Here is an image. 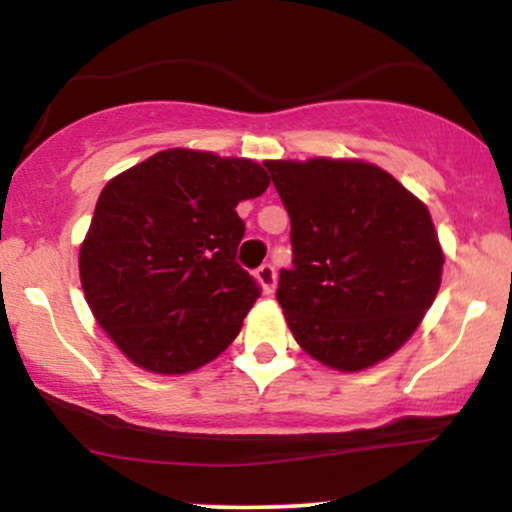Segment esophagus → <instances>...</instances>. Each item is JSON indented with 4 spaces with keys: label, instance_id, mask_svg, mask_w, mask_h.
I'll return each mask as SVG.
<instances>
[{
    "label": "esophagus",
    "instance_id": "obj_1",
    "mask_svg": "<svg viewBox=\"0 0 512 512\" xmlns=\"http://www.w3.org/2000/svg\"><path fill=\"white\" fill-rule=\"evenodd\" d=\"M255 276H257V281H260L264 293H274V289H276V269L272 267V264H262V267L255 272Z\"/></svg>",
    "mask_w": 512,
    "mask_h": 512
}]
</instances>
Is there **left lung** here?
Segmentation results:
<instances>
[{"instance_id":"8db88e82","label":"left lung","mask_w":512,"mask_h":512,"mask_svg":"<svg viewBox=\"0 0 512 512\" xmlns=\"http://www.w3.org/2000/svg\"><path fill=\"white\" fill-rule=\"evenodd\" d=\"M291 219L276 301L293 337L344 373L375 366L436 301L443 250L426 204L363 161H267Z\"/></svg>"}]
</instances>
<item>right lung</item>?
Masks as SVG:
<instances>
[{"instance_id":"1","label":"right lung","mask_w":512,"mask_h":512,"mask_svg":"<svg viewBox=\"0 0 512 512\" xmlns=\"http://www.w3.org/2000/svg\"><path fill=\"white\" fill-rule=\"evenodd\" d=\"M269 178L250 158L166 149L103 187L79 252L88 308L129 361L190 373L238 337L260 284L236 262L238 202Z\"/></svg>"}]
</instances>
